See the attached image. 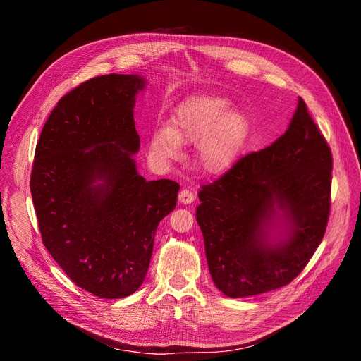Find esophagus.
Listing matches in <instances>:
<instances>
[{"label":"esophagus","mask_w":361,"mask_h":361,"mask_svg":"<svg viewBox=\"0 0 361 361\" xmlns=\"http://www.w3.org/2000/svg\"><path fill=\"white\" fill-rule=\"evenodd\" d=\"M179 202L183 204H190L194 202V194L190 190H180L179 192Z\"/></svg>","instance_id":"1"}]
</instances>
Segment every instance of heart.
I'll return each instance as SVG.
<instances>
[{"label":"heart","instance_id":"obj_1","mask_svg":"<svg viewBox=\"0 0 361 361\" xmlns=\"http://www.w3.org/2000/svg\"><path fill=\"white\" fill-rule=\"evenodd\" d=\"M248 134L247 117L231 110V101L221 94H194L180 102L170 125L158 129L150 149L164 161L180 157V143H194L197 166L209 174L224 173L236 159Z\"/></svg>","mask_w":361,"mask_h":361}]
</instances>
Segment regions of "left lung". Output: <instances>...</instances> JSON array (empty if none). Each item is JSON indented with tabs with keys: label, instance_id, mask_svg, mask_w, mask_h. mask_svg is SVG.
<instances>
[{
	"label": "left lung",
	"instance_id": "obj_1",
	"mask_svg": "<svg viewBox=\"0 0 361 361\" xmlns=\"http://www.w3.org/2000/svg\"><path fill=\"white\" fill-rule=\"evenodd\" d=\"M331 171L330 146L300 97L285 134L202 185L195 218L218 289L251 297L300 274L329 223Z\"/></svg>",
	"mask_w": 361,
	"mask_h": 361
}]
</instances>
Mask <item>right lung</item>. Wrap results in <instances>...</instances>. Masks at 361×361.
Here are the masks:
<instances>
[{
	"label": "right lung",
	"instance_id": "obj_1",
	"mask_svg": "<svg viewBox=\"0 0 361 361\" xmlns=\"http://www.w3.org/2000/svg\"><path fill=\"white\" fill-rule=\"evenodd\" d=\"M145 82L111 73L75 87L49 114L32 161L43 245L76 286L101 298L141 286L157 227L176 207L179 183L147 182L133 158L134 104Z\"/></svg>",
	"mask_w": 361,
	"mask_h": 361
}]
</instances>
